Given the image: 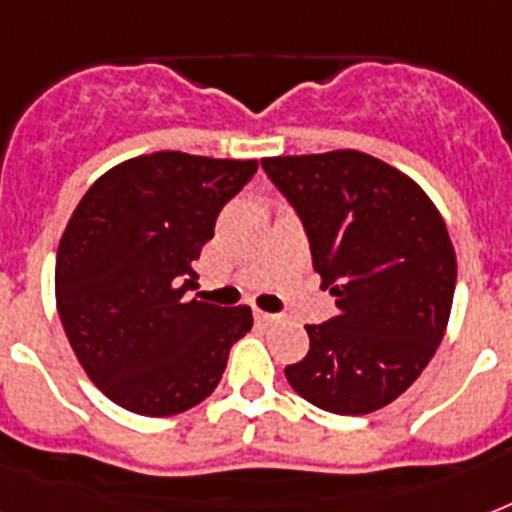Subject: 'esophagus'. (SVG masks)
I'll use <instances>...</instances> for the list:
<instances>
[{
  "instance_id": "1",
  "label": "esophagus",
  "mask_w": 512,
  "mask_h": 512,
  "mask_svg": "<svg viewBox=\"0 0 512 512\" xmlns=\"http://www.w3.org/2000/svg\"><path fill=\"white\" fill-rule=\"evenodd\" d=\"M257 321H263V324H281L284 321V316H279V313H265V311H257L255 313Z\"/></svg>"
}]
</instances>
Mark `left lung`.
<instances>
[{"label": "left lung", "instance_id": "8db88e82", "mask_svg": "<svg viewBox=\"0 0 512 512\" xmlns=\"http://www.w3.org/2000/svg\"><path fill=\"white\" fill-rule=\"evenodd\" d=\"M303 220L321 287L337 316L305 327L311 350L289 385L335 414L396 401L428 366L452 313L457 257L430 196L361 151L263 159Z\"/></svg>", "mask_w": 512, "mask_h": 512}]
</instances>
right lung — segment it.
<instances>
[{"label":"right lung","mask_w":512,"mask_h":512,"mask_svg":"<svg viewBox=\"0 0 512 512\" xmlns=\"http://www.w3.org/2000/svg\"><path fill=\"white\" fill-rule=\"evenodd\" d=\"M255 172V159L135 156L100 175L68 220L55 260L60 324L87 377L127 412L170 417L201 404L252 329L249 305L185 292L220 209Z\"/></svg>","instance_id":"right-lung-1"}]
</instances>
